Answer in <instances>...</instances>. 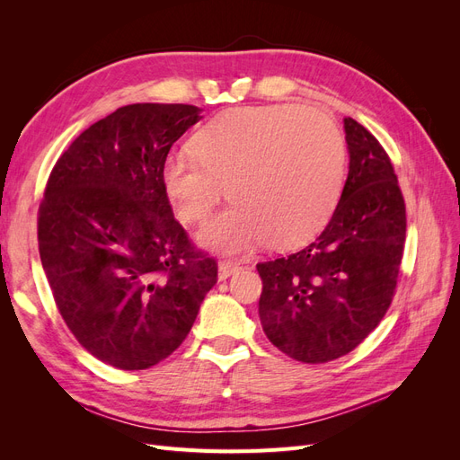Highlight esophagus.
Returning a JSON list of instances; mask_svg holds the SVG:
<instances>
[{
    "label": "esophagus",
    "mask_w": 460,
    "mask_h": 460,
    "mask_svg": "<svg viewBox=\"0 0 460 460\" xmlns=\"http://www.w3.org/2000/svg\"><path fill=\"white\" fill-rule=\"evenodd\" d=\"M242 267L234 261H220L218 262V280H226L232 274L238 272Z\"/></svg>",
    "instance_id": "1"
}]
</instances>
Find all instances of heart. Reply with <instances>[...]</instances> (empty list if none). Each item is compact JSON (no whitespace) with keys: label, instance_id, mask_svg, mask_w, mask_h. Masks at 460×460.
Segmentation results:
<instances>
[{"label":"heart","instance_id":"1","mask_svg":"<svg viewBox=\"0 0 460 460\" xmlns=\"http://www.w3.org/2000/svg\"><path fill=\"white\" fill-rule=\"evenodd\" d=\"M191 151L163 163L161 180L176 215L211 217L226 191L232 205L201 232L217 252L240 253L267 242L296 249L326 228L340 203L345 144L323 111L289 103L225 111L193 136Z\"/></svg>","mask_w":460,"mask_h":460}]
</instances>
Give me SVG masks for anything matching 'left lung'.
Returning <instances> with one entry per match:
<instances>
[{"label": "left lung", "instance_id": "left-lung-1", "mask_svg": "<svg viewBox=\"0 0 460 460\" xmlns=\"http://www.w3.org/2000/svg\"><path fill=\"white\" fill-rule=\"evenodd\" d=\"M349 174L328 226L301 252L257 264L267 338L301 363L353 351L394 301L407 213L394 163L355 119L345 120Z\"/></svg>", "mask_w": 460, "mask_h": 460}]
</instances>
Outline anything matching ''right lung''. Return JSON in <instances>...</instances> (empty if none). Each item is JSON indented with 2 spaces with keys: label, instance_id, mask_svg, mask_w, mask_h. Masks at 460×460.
Segmentation results:
<instances>
[{
  "label": "right lung",
  "instance_id": "right-lung-1",
  "mask_svg": "<svg viewBox=\"0 0 460 460\" xmlns=\"http://www.w3.org/2000/svg\"><path fill=\"white\" fill-rule=\"evenodd\" d=\"M198 120L199 109L184 103L117 109L61 153L38 208L41 267L65 324L120 370L178 349L218 280L161 180L172 144Z\"/></svg>",
  "mask_w": 460,
  "mask_h": 460
}]
</instances>
